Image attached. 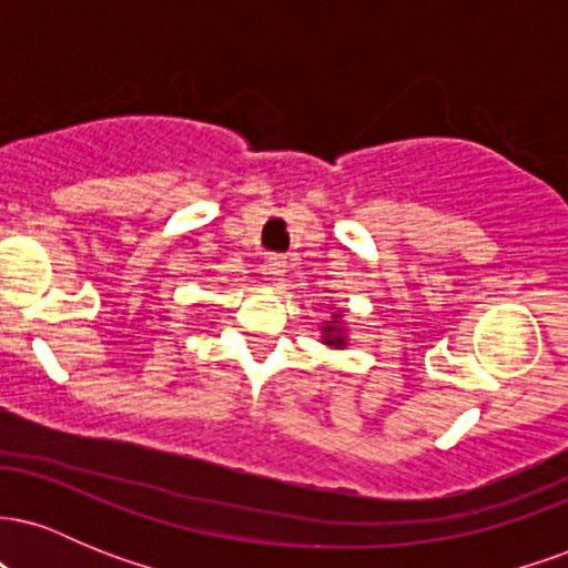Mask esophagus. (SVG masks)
I'll list each match as a JSON object with an SVG mask.
<instances>
[{"label": "esophagus", "instance_id": "1", "mask_svg": "<svg viewBox=\"0 0 568 568\" xmlns=\"http://www.w3.org/2000/svg\"><path fill=\"white\" fill-rule=\"evenodd\" d=\"M264 272L272 280H280L285 272H288V262H285V256H270V262L264 264Z\"/></svg>", "mask_w": 568, "mask_h": 568}]
</instances>
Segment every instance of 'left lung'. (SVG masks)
I'll return each instance as SVG.
<instances>
[{
    "label": "left lung",
    "mask_w": 568,
    "mask_h": 568,
    "mask_svg": "<svg viewBox=\"0 0 568 568\" xmlns=\"http://www.w3.org/2000/svg\"><path fill=\"white\" fill-rule=\"evenodd\" d=\"M331 317L321 323V342L331 349H347L349 344V328L347 321H344V312L336 310V306H328Z\"/></svg>",
    "instance_id": "1"
}]
</instances>
